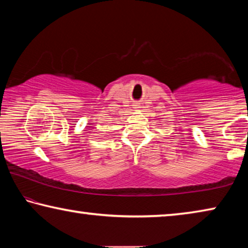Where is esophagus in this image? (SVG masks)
<instances>
[{"label":"esophagus","instance_id":"obj_1","mask_svg":"<svg viewBox=\"0 0 248 248\" xmlns=\"http://www.w3.org/2000/svg\"><path fill=\"white\" fill-rule=\"evenodd\" d=\"M135 106H136V107H138V106H139V105H138V104H137V103H136V105H135Z\"/></svg>","mask_w":248,"mask_h":248}]
</instances>
